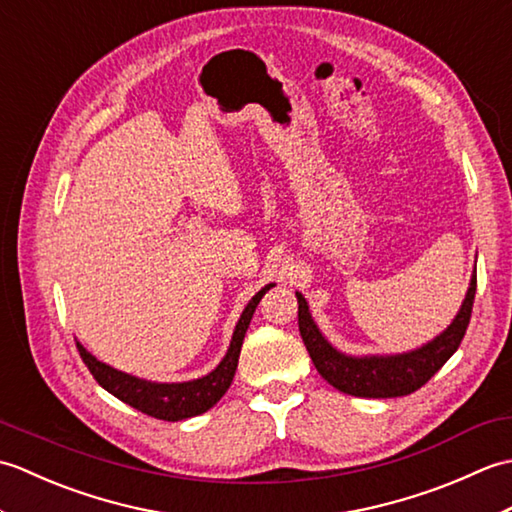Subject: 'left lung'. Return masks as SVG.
<instances>
[{
    "instance_id": "obj_1",
    "label": "left lung",
    "mask_w": 512,
    "mask_h": 512,
    "mask_svg": "<svg viewBox=\"0 0 512 512\" xmlns=\"http://www.w3.org/2000/svg\"><path fill=\"white\" fill-rule=\"evenodd\" d=\"M477 275L473 270L469 290H466L462 306L455 314V319L444 328L438 336H433L429 343H424L416 350L400 354H345L325 339L319 330L317 321L312 319V312L306 297L295 292L299 303V332L306 343V350L312 358L317 372L328 380L343 394L358 398H396L407 396L420 389L438 369L458 352L464 339V332L469 328L473 299H475Z\"/></svg>"
}]
</instances>
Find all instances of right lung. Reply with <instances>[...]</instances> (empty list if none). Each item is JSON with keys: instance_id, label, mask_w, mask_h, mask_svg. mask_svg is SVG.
Listing matches in <instances>:
<instances>
[{"instance_id": "1", "label": "right lung", "mask_w": 512, "mask_h": 512, "mask_svg": "<svg viewBox=\"0 0 512 512\" xmlns=\"http://www.w3.org/2000/svg\"><path fill=\"white\" fill-rule=\"evenodd\" d=\"M273 286L275 284L264 286L253 299L246 303V308L242 314H239V321L233 330L231 345H228L220 365H217L213 372L200 378L182 380V383H156V380L138 378L99 361V358L85 350L81 343H76V347H79L83 363L88 365L92 376L96 378V383H99L105 391H110V394L116 396L118 400H123L125 405L143 411L151 418L167 420V422H178V420L200 416V413L209 411L215 402L226 394V389L231 387L250 319H253L257 303L262 301V297Z\"/></svg>"}]
</instances>
